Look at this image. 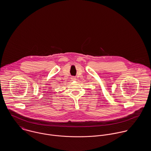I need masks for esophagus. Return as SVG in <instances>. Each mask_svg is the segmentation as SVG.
Wrapping results in <instances>:
<instances>
[{
    "label": "esophagus",
    "instance_id": "34e87169",
    "mask_svg": "<svg viewBox=\"0 0 151 151\" xmlns=\"http://www.w3.org/2000/svg\"><path fill=\"white\" fill-rule=\"evenodd\" d=\"M71 79L72 81H76V78L75 77H72V78H71Z\"/></svg>",
    "mask_w": 151,
    "mask_h": 151
}]
</instances>
